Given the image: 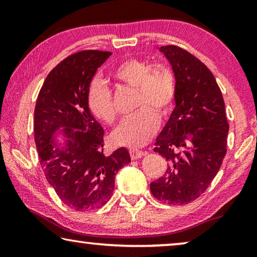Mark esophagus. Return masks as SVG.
Here are the masks:
<instances>
[{
  "label": "esophagus",
  "mask_w": 257,
  "mask_h": 257,
  "mask_svg": "<svg viewBox=\"0 0 257 257\" xmlns=\"http://www.w3.org/2000/svg\"><path fill=\"white\" fill-rule=\"evenodd\" d=\"M129 153H130V156H132V159H133V160L141 159L143 155H145V154H146L145 152H143V151H138V150H130V151H129Z\"/></svg>",
  "instance_id": "34e87169"
}]
</instances>
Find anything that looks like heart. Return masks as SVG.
<instances>
[{"label":"heart","instance_id":"1","mask_svg":"<svg viewBox=\"0 0 257 257\" xmlns=\"http://www.w3.org/2000/svg\"><path fill=\"white\" fill-rule=\"evenodd\" d=\"M112 78L120 84L136 88V113L121 121L112 134L115 144L129 149H138L149 143L159 127L158 114H168L173 105L176 81L172 72L161 64L130 58L121 61L112 70ZM87 104L98 120L107 124L116 118L110 89L98 80H94L87 90Z\"/></svg>","mask_w":257,"mask_h":257}]
</instances>
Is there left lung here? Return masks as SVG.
<instances>
[{
  "label": "left lung",
  "instance_id": "obj_1",
  "mask_svg": "<svg viewBox=\"0 0 257 257\" xmlns=\"http://www.w3.org/2000/svg\"><path fill=\"white\" fill-rule=\"evenodd\" d=\"M159 51L175 75L176 106L154 149L167 159L168 169L152 182L151 191L161 202L184 205L201 196L219 172L229 124L222 94L205 64L175 45Z\"/></svg>",
  "mask_w": 257,
  "mask_h": 257
}]
</instances>
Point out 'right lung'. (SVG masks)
<instances>
[{"instance_id": "right-lung-1", "label": "right lung", "mask_w": 257, "mask_h": 257, "mask_svg": "<svg viewBox=\"0 0 257 257\" xmlns=\"http://www.w3.org/2000/svg\"><path fill=\"white\" fill-rule=\"evenodd\" d=\"M110 52L81 51L52 70L38 94L34 135L40 162L61 201L76 211L102 207L115 175L128 164L124 147L103 153L104 130L87 104V90Z\"/></svg>"}]
</instances>
